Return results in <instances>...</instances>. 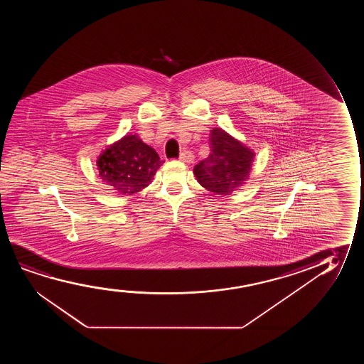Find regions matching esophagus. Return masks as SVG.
Instances as JSON below:
<instances>
[{"instance_id": "34e87169", "label": "esophagus", "mask_w": 364, "mask_h": 364, "mask_svg": "<svg viewBox=\"0 0 364 364\" xmlns=\"http://www.w3.org/2000/svg\"><path fill=\"white\" fill-rule=\"evenodd\" d=\"M179 159L181 160V161H184V163H193L194 155H193V153H191L190 150H184V151L180 153Z\"/></svg>"}]
</instances>
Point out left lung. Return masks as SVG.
I'll return each mask as SVG.
<instances>
[{
    "label": "left lung",
    "mask_w": 364,
    "mask_h": 364,
    "mask_svg": "<svg viewBox=\"0 0 364 364\" xmlns=\"http://www.w3.org/2000/svg\"><path fill=\"white\" fill-rule=\"evenodd\" d=\"M210 154L195 165L201 186L218 195H229L249 179L254 153L219 128L210 132Z\"/></svg>",
    "instance_id": "left-lung-1"
}]
</instances>
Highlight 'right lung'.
Returning <instances> with one entry per match:
<instances>
[{"label":"right lung","instance_id":"right-lung-1","mask_svg":"<svg viewBox=\"0 0 364 364\" xmlns=\"http://www.w3.org/2000/svg\"><path fill=\"white\" fill-rule=\"evenodd\" d=\"M164 161L136 135H125L108 146L97 161L105 184L122 195H133L146 188Z\"/></svg>","mask_w":364,"mask_h":364}]
</instances>
